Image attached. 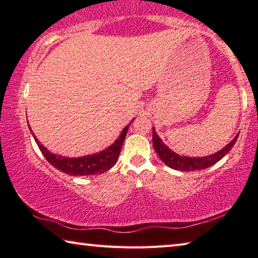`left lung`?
<instances>
[{
    "mask_svg": "<svg viewBox=\"0 0 258 258\" xmlns=\"http://www.w3.org/2000/svg\"><path fill=\"white\" fill-rule=\"evenodd\" d=\"M238 137L239 133L235 135L234 139L228 146H225L223 149L217 151L216 154L214 155L205 157H186L177 155L173 150L169 149V148L161 141V139L158 135H157L155 128H152V143H154L155 150L157 154H158L161 161H164L168 167L183 172L199 171V169H205L209 167V166L216 164L218 160H221L231 149H232L234 143L237 142Z\"/></svg>",
    "mask_w": 258,
    "mask_h": 258,
    "instance_id": "1",
    "label": "left lung"
}]
</instances>
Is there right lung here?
<instances>
[{
  "mask_svg": "<svg viewBox=\"0 0 258 258\" xmlns=\"http://www.w3.org/2000/svg\"><path fill=\"white\" fill-rule=\"evenodd\" d=\"M132 121H131V123H132ZM128 127L130 125L126 126V127L121 131L119 138L116 140L115 143L109 146L107 149L90 156L80 157V158H68V157L52 154V152L47 150L45 147H43L42 143L36 139L32 128H30V126L29 130L33 134L35 142L37 143L38 148H40V150L42 151L43 156L45 157V159L49 161L53 167L59 169L61 172L69 174V175L84 176L102 174L104 172H107L108 169H110L112 166L117 163V159H118L121 146H123V142L125 140L126 133H127L128 131Z\"/></svg>",
  "mask_w": 258,
  "mask_h": 258,
  "instance_id": "add662e5",
  "label": "right lung"
}]
</instances>
